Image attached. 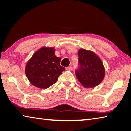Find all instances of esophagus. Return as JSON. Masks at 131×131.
Wrapping results in <instances>:
<instances>
[{
	"instance_id": "1",
	"label": "esophagus",
	"mask_w": 131,
	"mask_h": 131,
	"mask_svg": "<svg viewBox=\"0 0 131 131\" xmlns=\"http://www.w3.org/2000/svg\"><path fill=\"white\" fill-rule=\"evenodd\" d=\"M66 70L71 71L72 70V67H71V66H68V67L66 68Z\"/></svg>"
}]
</instances>
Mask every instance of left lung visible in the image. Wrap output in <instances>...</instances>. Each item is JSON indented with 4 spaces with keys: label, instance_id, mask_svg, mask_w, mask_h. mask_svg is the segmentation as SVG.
<instances>
[{
    "label": "left lung",
    "instance_id": "8db88e82",
    "mask_svg": "<svg viewBox=\"0 0 131 131\" xmlns=\"http://www.w3.org/2000/svg\"><path fill=\"white\" fill-rule=\"evenodd\" d=\"M78 56L79 68L75 71L78 80L86 88L98 85L105 74L101 60L94 52L84 49L79 50Z\"/></svg>",
    "mask_w": 131,
    "mask_h": 131
}]
</instances>
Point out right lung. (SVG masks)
Masks as SVG:
<instances>
[{
    "label": "right lung",
    "mask_w": 131,
    "mask_h": 131,
    "mask_svg": "<svg viewBox=\"0 0 131 131\" xmlns=\"http://www.w3.org/2000/svg\"><path fill=\"white\" fill-rule=\"evenodd\" d=\"M54 48L42 47L27 62L25 74L30 82L36 87L47 88L57 82L65 71L60 65L61 58L56 57Z\"/></svg>",
    "instance_id": "add662e5"
}]
</instances>
